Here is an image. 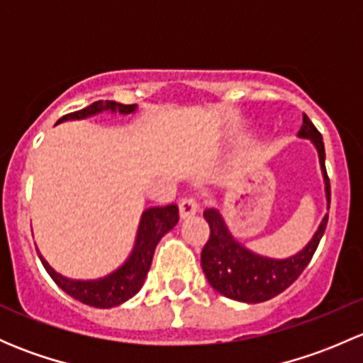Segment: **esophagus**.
<instances>
[{"instance_id": "34e87169", "label": "esophagus", "mask_w": 363, "mask_h": 363, "mask_svg": "<svg viewBox=\"0 0 363 363\" xmlns=\"http://www.w3.org/2000/svg\"><path fill=\"white\" fill-rule=\"evenodd\" d=\"M179 212H181V218H189V216L199 212V203L191 196H184V199L179 200Z\"/></svg>"}]
</instances>
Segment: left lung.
Listing matches in <instances>:
<instances>
[{"label":"left lung","instance_id":"left-lung-1","mask_svg":"<svg viewBox=\"0 0 363 363\" xmlns=\"http://www.w3.org/2000/svg\"><path fill=\"white\" fill-rule=\"evenodd\" d=\"M300 138L313 142L320 158L321 175L325 182L327 208L330 207V182L325 168V145L320 131L314 128L309 117L303 113V124L298 131ZM205 221L211 228V237L202 250V269L207 281L216 291L226 298L246 303H258L274 298L286 290L303 272L323 237L328 214L323 216L313 239L298 252L288 258H270L258 255L240 244L226 226L218 208H205Z\"/></svg>","mask_w":363,"mask_h":363}]
</instances>
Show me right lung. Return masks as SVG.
Instances as JSON below:
<instances>
[{
  "label": "right lung",
  "mask_w": 363,
  "mask_h": 363,
  "mask_svg": "<svg viewBox=\"0 0 363 363\" xmlns=\"http://www.w3.org/2000/svg\"><path fill=\"white\" fill-rule=\"evenodd\" d=\"M137 111V105H123L116 101H94L89 107L82 108L79 112L68 113L61 117L57 124L65 121H79L87 119V117L98 116V113L111 112L121 116H130ZM179 221V207L175 203L164 205V207H149L142 212L140 223H138L137 237H135V246L131 250L126 262L116 270L98 279H69V277L61 276L60 272L49 265L42 255L43 267L52 277L54 283L69 296H73L79 302L86 306L100 307V309H108V307L121 306L123 302L130 300L131 296L137 295L138 290L144 286V281L147 277L149 269L152 263V255H155L156 246L164 233L170 232Z\"/></svg>",
  "instance_id": "obj_1"
}]
</instances>
